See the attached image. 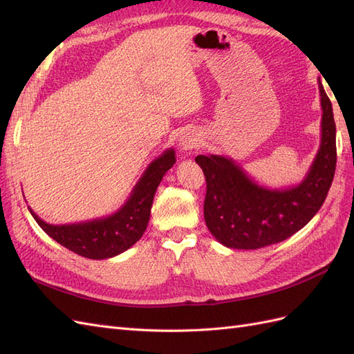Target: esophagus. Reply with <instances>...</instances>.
I'll list each match as a JSON object with an SVG mask.
<instances>
[{
  "mask_svg": "<svg viewBox=\"0 0 354 354\" xmlns=\"http://www.w3.org/2000/svg\"><path fill=\"white\" fill-rule=\"evenodd\" d=\"M178 146H180V151H192V149L198 146V138L195 136H190V134H185L180 137L178 140Z\"/></svg>",
  "mask_w": 354,
  "mask_h": 354,
  "instance_id": "34e87169",
  "label": "esophagus"
}]
</instances>
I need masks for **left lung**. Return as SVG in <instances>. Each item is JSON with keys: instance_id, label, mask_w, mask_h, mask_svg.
Segmentation results:
<instances>
[{"instance_id": "8db88e82", "label": "left lung", "mask_w": 354, "mask_h": 354, "mask_svg": "<svg viewBox=\"0 0 354 354\" xmlns=\"http://www.w3.org/2000/svg\"><path fill=\"white\" fill-rule=\"evenodd\" d=\"M320 146L306 177L295 186L273 189L257 183L233 159L195 158L207 180L203 217L211 234L233 250H259L303 229L324 205L337 164L335 122L320 78Z\"/></svg>"}]
</instances>
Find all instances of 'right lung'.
<instances>
[{
    "label": "right lung",
    "mask_w": 354,
    "mask_h": 354,
    "mask_svg": "<svg viewBox=\"0 0 354 354\" xmlns=\"http://www.w3.org/2000/svg\"><path fill=\"white\" fill-rule=\"evenodd\" d=\"M176 164L174 149H167L145 169L124 205L108 217L72 224H50L29 207L38 226L69 251L91 260L112 259L143 236L151 218L155 192L167 171Z\"/></svg>",
    "instance_id": "1"
}]
</instances>
